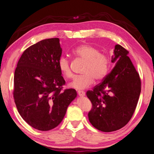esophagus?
I'll return each instance as SVG.
<instances>
[{
  "label": "esophagus",
  "instance_id": "obj_1",
  "mask_svg": "<svg viewBox=\"0 0 154 154\" xmlns=\"http://www.w3.org/2000/svg\"><path fill=\"white\" fill-rule=\"evenodd\" d=\"M78 95L79 97H83V96H85V93L83 91H78Z\"/></svg>",
  "mask_w": 154,
  "mask_h": 154
}]
</instances>
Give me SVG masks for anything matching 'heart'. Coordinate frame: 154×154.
Listing matches in <instances>:
<instances>
[{
  "label": "heart",
  "instance_id": "1",
  "mask_svg": "<svg viewBox=\"0 0 154 154\" xmlns=\"http://www.w3.org/2000/svg\"><path fill=\"white\" fill-rule=\"evenodd\" d=\"M72 54L80 58L85 64L82 70L83 75L75 77L69 83V87L77 90H83L91 86L94 79L101 81L106 76L109 70V59L103 53L89 45H81L72 50ZM58 67L62 75L66 78H71L73 73L70 63L65 57H61L58 61Z\"/></svg>",
  "mask_w": 154,
  "mask_h": 154
}]
</instances>
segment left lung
I'll return each instance as SVG.
<instances>
[{"instance_id":"obj_1","label":"left lung","mask_w":154,"mask_h":154,"mask_svg":"<svg viewBox=\"0 0 154 154\" xmlns=\"http://www.w3.org/2000/svg\"><path fill=\"white\" fill-rule=\"evenodd\" d=\"M125 48L116 45L111 57L115 67L101 83L87 91L92 103L89 120L99 131L111 132L124 127L136 108L141 80Z\"/></svg>"}]
</instances>
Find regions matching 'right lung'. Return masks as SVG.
<instances>
[{
	"label": "right lung",
	"instance_id": "1",
	"mask_svg": "<svg viewBox=\"0 0 154 154\" xmlns=\"http://www.w3.org/2000/svg\"><path fill=\"white\" fill-rule=\"evenodd\" d=\"M61 54L59 38L45 39L24 51L15 69L14 103L22 118L38 130L59 125L77 97L75 89H63L65 81L58 67Z\"/></svg>",
	"mask_w": 154,
	"mask_h": 154
}]
</instances>
